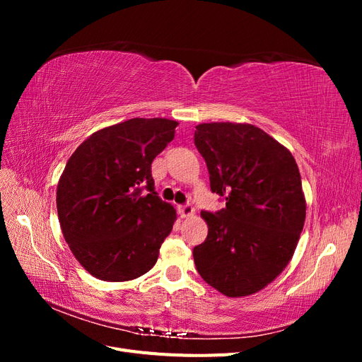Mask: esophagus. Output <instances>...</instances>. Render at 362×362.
<instances>
[{"instance_id":"1","label":"esophagus","mask_w":362,"mask_h":362,"mask_svg":"<svg viewBox=\"0 0 362 362\" xmlns=\"http://www.w3.org/2000/svg\"><path fill=\"white\" fill-rule=\"evenodd\" d=\"M178 213L182 218L185 217H192L194 214V208L190 205V204H185V205H181L178 206Z\"/></svg>"}]
</instances>
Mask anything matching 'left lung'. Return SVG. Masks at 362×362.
Returning a JSON list of instances; mask_svg holds the SVG:
<instances>
[{"mask_svg":"<svg viewBox=\"0 0 362 362\" xmlns=\"http://www.w3.org/2000/svg\"><path fill=\"white\" fill-rule=\"evenodd\" d=\"M221 211H201L205 242L193 258L202 279L228 298L254 294L287 267L305 223L306 202L291 152L250 124L210 122L194 131Z\"/></svg>","mask_w":362,"mask_h":362,"instance_id":"8db88e82","label":"left lung"}]
</instances>
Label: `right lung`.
Instances as JSON below:
<instances>
[{
  "instance_id": "obj_1",
  "label": "right lung",
  "mask_w": 362,
  "mask_h": 362,
  "mask_svg": "<svg viewBox=\"0 0 362 362\" xmlns=\"http://www.w3.org/2000/svg\"><path fill=\"white\" fill-rule=\"evenodd\" d=\"M177 127L164 117L129 119L96 131L68 160L57 184L59 222L92 276L131 281L157 262L177 211L158 198L151 164Z\"/></svg>"
}]
</instances>
